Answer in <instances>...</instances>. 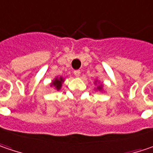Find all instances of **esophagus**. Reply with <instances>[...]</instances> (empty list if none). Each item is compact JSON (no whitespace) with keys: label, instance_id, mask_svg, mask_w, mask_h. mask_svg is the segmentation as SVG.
Returning a JSON list of instances; mask_svg holds the SVG:
<instances>
[{"label":"esophagus","instance_id":"1","mask_svg":"<svg viewBox=\"0 0 153 153\" xmlns=\"http://www.w3.org/2000/svg\"><path fill=\"white\" fill-rule=\"evenodd\" d=\"M74 75L76 77H79L80 75V71H79V70H75V71L74 72Z\"/></svg>","mask_w":153,"mask_h":153}]
</instances>
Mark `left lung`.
<instances>
[{"mask_svg":"<svg viewBox=\"0 0 153 153\" xmlns=\"http://www.w3.org/2000/svg\"><path fill=\"white\" fill-rule=\"evenodd\" d=\"M99 89H101V87H100V86H99Z\"/></svg>","mask_w":153,"mask_h":153,"instance_id":"left-lung-1","label":"left lung"}]
</instances>
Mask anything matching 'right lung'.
<instances>
[{
  "mask_svg": "<svg viewBox=\"0 0 153 153\" xmlns=\"http://www.w3.org/2000/svg\"><path fill=\"white\" fill-rule=\"evenodd\" d=\"M64 81V79L60 77L59 79H55L53 81V83L51 84V85H53L57 90H59L60 89V87H61V84H62V82Z\"/></svg>",
  "mask_w": 153,
  "mask_h": 153,
  "instance_id": "1",
  "label": "right lung"
}]
</instances>
